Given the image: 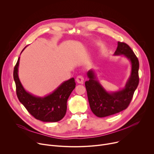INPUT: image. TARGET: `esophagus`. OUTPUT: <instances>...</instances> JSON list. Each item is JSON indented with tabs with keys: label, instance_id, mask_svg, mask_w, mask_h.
<instances>
[{
	"label": "esophagus",
	"instance_id": "esophagus-1",
	"mask_svg": "<svg viewBox=\"0 0 154 154\" xmlns=\"http://www.w3.org/2000/svg\"><path fill=\"white\" fill-rule=\"evenodd\" d=\"M76 82L79 83H80V84H83V81H84V78L82 75H79L76 78Z\"/></svg>",
	"mask_w": 154,
	"mask_h": 154
}]
</instances>
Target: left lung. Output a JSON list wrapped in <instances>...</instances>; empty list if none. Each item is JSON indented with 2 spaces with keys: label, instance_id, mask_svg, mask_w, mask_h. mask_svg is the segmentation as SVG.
<instances>
[{
  "label": "left lung",
  "instance_id": "1",
  "mask_svg": "<svg viewBox=\"0 0 154 154\" xmlns=\"http://www.w3.org/2000/svg\"><path fill=\"white\" fill-rule=\"evenodd\" d=\"M122 55L131 63V74L125 86L117 91L108 92L97 80L93 69L87 72L89 80L85 82L90 106L97 117L103 118L118 113L129 105L139 83V61L138 58L125 42H118L114 55Z\"/></svg>",
  "mask_w": 154,
  "mask_h": 154
}]
</instances>
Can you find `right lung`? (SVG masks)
<instances>
[{
    "label": "right lung",
    "mask_w": 154,
    "mask_h": 154,
    "mask_svg": "<svg viewBox=\"0 0 154 154\" xmlns=\"http://www.w3.org/2000/svg\"><path fill=\"white\" fill-rule=\"evenodd\" d=\"M19 59L20 57L14 68L13 78L16 94L20 102L36 119L43 122H57L62 119L66 113L67 100L75 88L74 79L71 78L63 82L52 93L46 96H34L27 92L20 82L18 76Z\"/></svg>",
    "instance_id": "right-lung-1"
}]
</instances>
